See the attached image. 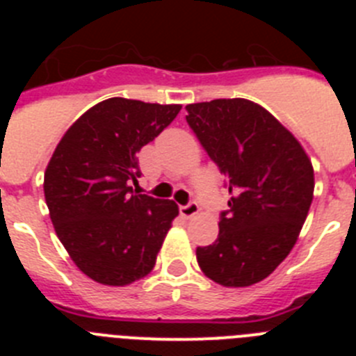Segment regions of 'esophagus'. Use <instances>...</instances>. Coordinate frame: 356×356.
<instances>
[{
  "mask_svg": "<svg viewBox=\"0 0 356 356\" xmlns=\"http://www.w3.org/2000/svg\"><path fill=\"white\" fill-rule=\"evenodd\" d=\"M197 212H200V207H197V203H194V201H191L188 205L180 207V216L185 217V219H191V217L196 216Z\"/></svg>",
  "mask_w": 356,
  "mask_h": 356,
  "instance_id": "obj_1",
  "label": "esophagus"
}]
</instances>
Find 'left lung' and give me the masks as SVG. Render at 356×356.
Instances as JSON below:
<instances>
[{
    "label": "left lung",
    "mask_w": 356,
    "mask_h": 356,
    "mask_svg": "<svg viewBox=\"0 0 356 356\" xmlns=\"http://www.w3.org/2000/svg\"><path fill=\"white\" fill-rule=\"evenodd\" d=\"M185 108L188 127L232 194L216 242L196 250L197 264L222 287L259 284L300 237L314 197L312 162L294 135L259 103L234 97Z\"/></svg>",
    "instance_id": "1"
}]
</instances>
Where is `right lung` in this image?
<instances>
[{
    "label": "right lung",
    "mask_w": 356,
    "mask_h": 356,
    "mask_svg": "<svg viewBox=\"0 0 356 356\" xmlns=\"http://www.w3.org/2000/svg\"><path fill=\"white\" fill-rule=\"evenodd\" d=\"M181 105L108 97L72 122L44 172V197L71 260L97 284L124 287L149 275L178 216L171 200L135 194L137 153Z\"/></svg>",
    "instance_id": "1"
}]
</instances>
